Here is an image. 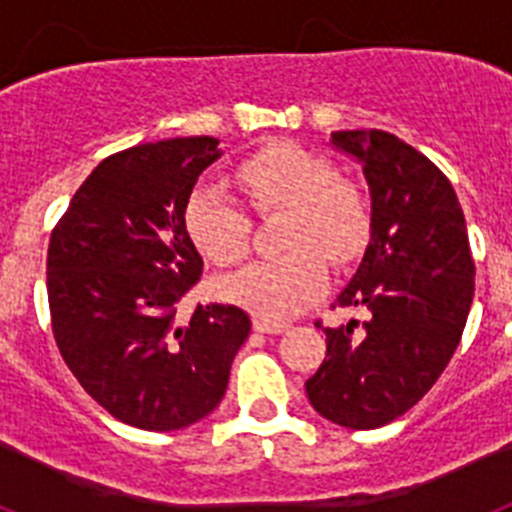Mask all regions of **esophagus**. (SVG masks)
<instances>
[{"mask_svg": "<svg viewBox=\"0 0 512 512\" xmlns=\"http://www.w3.org/2000/svg\"><path fill=\"white\" fill-rule=\"evenodd\" d=\"M253 328L259 330V333H284V330H287V325L274 323V320L256 318V320H253Z\"/></svg>", "mask_w": 512, "mask_h": 512, "instance_id": "obj_1", "label": "esophagus"}]
</instances>
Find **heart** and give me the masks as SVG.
<instances>
[{
	"mask_svg": "<svg viewBox=\"0 0 512 512\" xmlns=\"http://www.w3.org/2000/svg\"><path fill=\"white\" fill-rule=\"evenodd\" d=\"M235 179L259 215L287 212L277 259L253 261L220 282V292L261 320L300 312L328 282L325 255L348 264L372 233V207L336 166L297 143H271L248 156ZM184 223L194 246L217 266L238 264L251 248V217L225 189L200 184L189 194Z\"/></svg>",
	"mask_w": 512,
	"mask_h": 512,
	"instance_id": "1",
	"label": "heart"
}]
</instances>
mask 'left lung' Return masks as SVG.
Listing matches in <instances>:
<instances>
[{
    "label": "left lung",
    "instance_id": "obj_1",
    "mask_svg": "<svg viewBox=\"0 0 512 512\" xmlns=\"http://www.w3.org/2000/svg\"><path fill=\"white\" fill-rule=\"evenodd\" d=\"M333 146L364 166L372 243L330 307L369 320L325 330L323 364L305 382L325 420L369 431L408 413L454 356L474 297V259L456 192L431 158L384 130H338Z\"/></svg>",
    "mask_w": 512,
    "mask_h": 512
}]
</instances>
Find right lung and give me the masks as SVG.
<instances>
[{"mask_svg": "<svg viewBox=\"0 0 512 512\" xmlns=\"http://www.w3.org/2000/svg\"><path fill=\"white\" fill-rule=\"evenodd\" d=\"M210 135L112 153L76 189L48 243V307L63 361L122 423L179 431L220 405L251 333L235 305L176 307L202 277L184 223L197 176L220 156Z\"/></svg>", "mask_w": 512, "mask_h": 512, "instance_id": "obj_1", "label": "right lung"}]
</instances>
